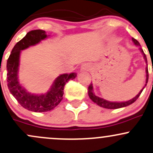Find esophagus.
Masks as SVG:
<instances>
[{
	"mask_svg": "<svg viewBox=\"0 0 153 153\" xmlns=\"http://www.w3.org/2000/svg\"><path fill=\"white\" fill-rule=\"evenodd\" d=\"M91 69V65L90 63H85L80 68L81 71H89Z\"/></svg>",
	"mask_w": 153,
	"mask_h": 153,
	"instance_id": "obj_1",
	"label": "esophagus"
}]
</instances>
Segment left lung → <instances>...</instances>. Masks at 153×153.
<instances>
[{"label": "left lung", "mask_w": 153, "mask_h": 153, "mask_svg": "<svg viewBox=\"0 0 153 153\" xmlns=\"http://www.w3.org/2000/svg\"><path fill=\"white\" fill-rule=\"evenodd\" d=\"M132 41H133L134 44L137 45V46H140V44H139V42L137 41L136 39H134V38H132ZM139 48H140V51L142 53V54H143L144 59H145L146 63H147V57H146L145 53H144L143 50H142V48H141V47ZM146 73H147V75H146V76H147V78H146L145 86H146V85H147V82H148V77H149L148 68H147V67L146 68ZM144 88H145V87H144V88H142L140 91H139V93L135 97H134L133 99L128 100V101L122 102H111L107 101V100L100 98V97H97V96L94 94V93L93 92L94 91H93V85H92V84H90L89 86H88V96H89V98L91 99V100L94 102V103L97 104V105H98L99 106L104 107V108H107V109H117V108H121V107L128 106V105H131L132 103H134V102L139 98V97L140 96L141 93H142Z\"/></svg>", "instance_id": "1"}]
</instances>
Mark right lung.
<instances>
[{"label": "right lung", "instance_id": "1", "mask_svg": "<svg viewBox=\"0 0 153 153\" xmlns=\"http://www.w3.org/2000/svg\"><path fill=\"white\" fill-rule=\"evenodd\" d=\"M47 38L46 32L42 30H31L21 41L15 45L7 60V85L11 94L22 107L30 111L43 112L55 108L62 100L64 87L67 82L76 78L77 73L63 74L55 80L50 90L40 95L32 94L19 84L18 80V69L19 56L22 50L34 46Z\"/></svg>", "mask_w": 153, "mask_h": 153}]
</instances>
